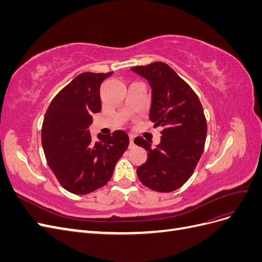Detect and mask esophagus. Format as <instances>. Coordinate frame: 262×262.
<instances>
[{
	"label": "esophagus",
	"instance_id": "1",
	"mask_svg": "<svg viewBox=\"0 0 262 262\" xmlns=\"http://www.w3.org/2000/svg\"><path fill=\"white\" fill-rule=\"evenodd\" d=\"M130 146L129 147H133L134 146V142H133V139H134V137L132 136V134H130Z\"/></svg>",
	"mask_w": 262,
	"mask_h": 262
}]
</instances>
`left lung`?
<instances>
[{
  "label": "left lung",
  "mask_w": 262,
  "mask_h": 262,
  "mask_svg": "<svg viewBox=\"0 0 262 262\" xmlns=\"http://www.w3.org/2000/svg\"><path fill=\"white\" fill-rule=\"evenodd\" d=\"M131 70L147 80L152 89L149 119L164 128L155 147L143 138L134 139L147 150L146 162L137 169L138 177L154 191H173L192 175L203 153L208 128L202 105L191 87L164 62Z\"/></svg>",
  "instance_id": "obj_1"
}]
</instances>
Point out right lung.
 Listing matches in <instances>:
<instances>
[{
    "mask_svg": "<svg viewBox=\"0 0 262 262\" xmlns=\"http://www.w3.org/2000/svg\"><path fill=\"white\" fill-rule=\"evenodd\" d=\"M112 74L77 75L52 99L43 118L41 142L47 163L61 186L74 194L104 187L129 145L124 131L99 133V141L93 142L89 130L92 116L101 110L100 85Z\"/></svg>",
    "mask_w": 262,
    "mask_h": 262,
    "instance_id": "add662e5",
    "label": "right lung"
}]
</instances>
